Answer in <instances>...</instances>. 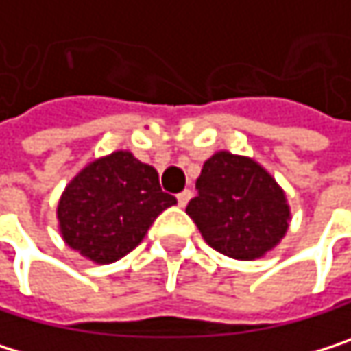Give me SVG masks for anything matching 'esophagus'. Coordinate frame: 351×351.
Returning a JSON list of instances; mask_svg holds the SVG:
<instances>
[{
    "instance_id": "esophagus-1",
    "label": "esophagus",
    "mask_w": 351,
    "mask_h": 351,
    "mask_svg": "<svg viewBox=\"0 0 351 351\" xmlns=\"http://www.w3.org/2000/svg\"><path fill=\"white\" fill-rule=\"evenodd\" d=\"M190 198H192V190H182V192L178 194V204H180V206H186Z\"/></svg>"
}]
</instances>
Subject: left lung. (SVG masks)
<instances>
[{
  "mask_svg": "<svg viewBox=\"0 0 351 351\" xmlns=\"http://www.w3.org/2000/svg\"><path fill=\"white\" fill-rule=\"evenodd\" d=\"M196 190L186 213L204 242L226 256L258 258L287 232L289 208L283 190L248 157L215 153L204 161Z\"/></svg>",
  "mask_w": 351,
  "mask_h": 351,
  "instance_id": "8db88e82",
  "label": "left lung"
}]
</instances>
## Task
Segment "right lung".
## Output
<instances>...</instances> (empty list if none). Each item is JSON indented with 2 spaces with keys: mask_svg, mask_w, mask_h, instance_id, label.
Instances as JSON below:
<instances>
[{
  "mask_svg": "<svg viewBox=\"0 0 351 351\" xmlns=\"http://www.w3.org/2000/svg\"><path fill=\"white\" fill-rule=\"evenodd\" d=\"M176 196L161 190L155 167L132 153H111L86 165L58 204L66 244L82 256L109 265L134 250Z\"/></svg>",
  "mask_w": 351,
  "mask_h": 351,
  "instance_id": "add662e5",
  "label": "right lung"
}]
</instances>
